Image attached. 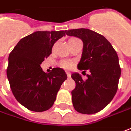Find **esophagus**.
Instances as JSON below:
<instances>
[{"label": "esophagus", "mask_w": 131, "mask_h": 131, "mask_svg": "<svg viewBox=\"0 0 131 131\" xmlns=\"http://www.w3.org/2000/svg\"><path fill=\"white\" fill-rule=\"evenodd\" d=\"M66 74H67L68 78H70V77H71V73H69V72L66 71Z\"/></svg>", "instance_id": "esophagus-1"}]
</instances>
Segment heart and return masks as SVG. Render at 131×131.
<instances>
[{"label":"heart","mask_w":131,"mask_h":131,"mask_svg":"<svg viewBox=\"0 0 131 131\" xmlns=\"http://www.w3.org/2000/svg\"><path fill=\"white\" fill-rule=\"evenodd\" d=\"M71 39H75V38H72V39H70L69 40H71ZM61 66L64 68H71L72 66V64L69 61L64 60V61L61 62Z\"/></svg>","instance_id":"heart-1"}]
</instances>
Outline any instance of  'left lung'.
Returning <instances> with one entry per match:
<instances>
[{
  "label": "left lung",
  "instance_id": "1",
  "mask_svg": "<svg viewBox=\"0 0 131 131\" xmlns=\"http://www.w3.org/2000/svg\"><path fill=\"white\" fill-rule=\"evenodd\" d=\"M66 33L82 40L84 47L78 68L90 72L86 81L79 73H72L76 82L71 92L73 107L82 114L98 113L111 102L117 90L121 73L117 54L104 36L94 31L81 28Z\"/></svg>",
  "mask_w": 131,
  "mask_h": 131
}]
</instances>
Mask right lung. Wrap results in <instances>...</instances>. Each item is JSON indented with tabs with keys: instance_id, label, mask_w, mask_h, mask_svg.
<instances>
[{
	"instance_id": "right-lung-1",
	"label": "right lung",
	"mask_w": 131,
	"mask_h": 131,
	"mask_svg": "<svg viewBox=\"0 0 131 131\" xmlns=\"http://www.w3.org/2000/svg\"><path fill=\"white\" fill-rule=\"evenodd\" d=\"M66 31H35L21 39L8 57L7 77L12 93L29 110L43 112L53 105L67 75L61 68L45 73L40 65Z\"/></svg>"
}]
</instances>
